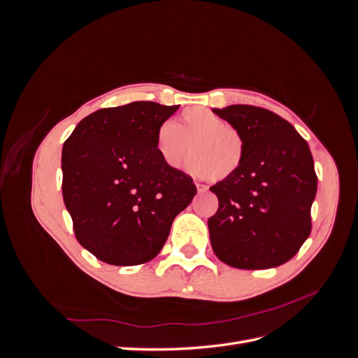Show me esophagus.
Listing matches in <instances>:
<instances>
[{"instance_id":"esophagus-1","label":"esophagus","mask_w":358,"mask_h":358,"mask_svg":"<svg viewBox=\"0 0 358 358\" xmlns=\"http://www.w3.org/2000/svg\"><path fill=\"white\" fill-rule=\"evenodd\" d=\"M196 187H197V191H199V192H206V191L209 189L208 185H203V183H196Z\"/></svg>"}]
</instances>
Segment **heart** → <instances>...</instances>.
<instances>
[{
	"instance_id": "b5f03b06",
	"label": "heart",
	"mask_w": 358,
	"mask_h": 358,
	"mask_svg": "<svg viewBox=\"0 0 358 358\" xmlns=\"http://www.w3.org/2000/svg\"><path fill=\"white\" fill-rule=\"evenodd\" d=\"M187 170L191 175L208 179H229L241 169L245 159V138L236 128L209 109L189 107L175 122H164L157 131L155 148L164 164L180 169L189 152Z\"/></svg>"
}]
</instances>
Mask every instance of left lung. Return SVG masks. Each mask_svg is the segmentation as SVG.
Wrapping results in <instances>:
<instances>
[{"mask_svg": "<svg viewBox=\"0 0 358 358\" xmlns=\"http://www.w3.org/2000/svg\"><path fill=\"white\" fill-rule=\"evenodd\" d=\"M213 113L245 138L241 169L210 187L220 201L208 221L213 252L237 268L284 264L310 234L318 180L306 140L263 107L233 104Z\"/></svg>", "mask_w": 358, "mask_h": 358, "instance_id": "left-lung-1", "label": "left lung"}]
</instances>
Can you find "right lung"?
Returning <instances> with one entry per match:
<instances>
[{"mask_svg":"<svg viewBox=\"0 0 358 358\" xmlns=\"http://www.w3.org/2000/svg\"><path fill=\"white\" fill-rule=\"evenodd\" d=\"M178 109L154 101L100 109L62 146V197L76 239L107 264L152 259L196 196L191 176L167 167L155 148L158 128Z\"/></svg>","mask_w":358,"mask_h":358,"instance_id":"obj_1","label":"right lung"}]
</instances>
